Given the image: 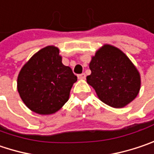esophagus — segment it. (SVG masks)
<instances>
[{"label":"esophagus","mask_w":154,"mask_h":154,"mask_svg":"<svg viewBox=\"0 0 154 154\" xmlns=\"http://www.w3.org/2000/svg\"><path fill=\"white\" fill-rule=\"evenodd\" d=\"M86 77V75L85 73H82V74H79L78 75V78H80V79H85Z\"/></svg>","instance_id":"34e87169"}]
</instances>
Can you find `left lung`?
I'll list each match as a JSON object with an SVG mask.
<instances>
[{"mask_svg":"<svg viewBox=\"0 0 154 154\" xmlns=\"http://www.w3.org/2000/svg\"><path fill=\"white\" fill-rule=\"evenodd\" d=\"M90 69L91 74L86 77L87 83L104 104L121 108L138 95L140 73L130 59L116 47L106 44L97 50Z\"/></svg>","mask_w":154,"mask_h":154,"instance_id":"8db88e82","label":"left lung"}]
</instances>
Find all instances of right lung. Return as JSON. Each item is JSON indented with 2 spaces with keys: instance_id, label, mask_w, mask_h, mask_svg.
<instances>
[{
  "instance_id": "obj_1",
  "label": "right lung",
  "mask_w": 154,
  "mask_h": 154,
  "mask_svg": "<svg viewBox=\"0 0 154 154\" xmlns=\"http://www.w3.org/2000/svg\"><path fill=\"white\" fill-rule=\"evenodd\" d=\"M77 80L72 69L62 63L58 49L48 46L35 53L21 69L17 89L31 111L46 115L57 112L68 101Z\"/></svg>"
}]
</instances>
